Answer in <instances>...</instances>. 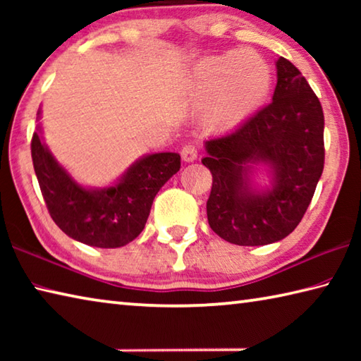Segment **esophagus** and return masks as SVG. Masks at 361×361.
<instances>
[{"instance_id": "34e87169", "label": "esophagus", "mask_w": 361, "mask_h": 361, "mask_svg": "<svg viewBox=\"0 0 361 361\" xmlns=\"http://www.w3.org/2000/svg\"><path fill=\"white\" fill-rule=\"evenodd\" d=\"M181 157L185 162H194L197 159V148L194 145H186L181 149Z\"/></svg>"}]
</instances>
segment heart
<instances>
[{
    "instance_id": "1",
    "label": "heart",
    "mask_w": 361,
    "mask_h": 361,
    "mask_svg": "<svg viewBox=\"0 0 361 361\" xmlns=\"http://www.w3.org/2000/svg\"><path fill=\"white\" fill-rule=\"evenodd\" d=\"M183 85L189 95L202 100L200 124L209 130H226L264 105L272 87V71L259 54L228 51L194 63Z\"/></svg>"
}]
</instances>
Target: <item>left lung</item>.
Instances as JSON below:
<instances>
[{"label": "left lung", "instance_id": "left-lung-1", "mask_svg": "<svg viewBox=\"0 0 361 361\" xmlns=\"http://www.w3.org/2000/svg\"><path fill=\"white\" fill-rule=\"evenodd\" d=\"M276 68L272 103L204 143L202 164L213 176L207 218L221 239L235 245H267L291 234L323 172L320 102L290 60L279 57ZM261 173L268 176L264 187Z\"/></svg>", "mask_w": 361, "mask_h": 361}]
</instances>
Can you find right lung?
<instances>
[{
    "label": "right lung",
    "mask_w": 361,
    "mask_h": 361,
    "mask_svg": "<svg viewBox=\"0 0 361 361\" xmlns=\"http://www.w3.org/2000/svg\"><path fill=\"white\" fill-rule=\"evenodd\" d=\"M32 159L54 221L71 239L97 248L124 247L138 237L159 189L181 166L178 152H151L137 159L111 185L84 186L47 148L39 124L33 133Z\"/></svg>",
    "instance_id": "1"
}]
</instances>
